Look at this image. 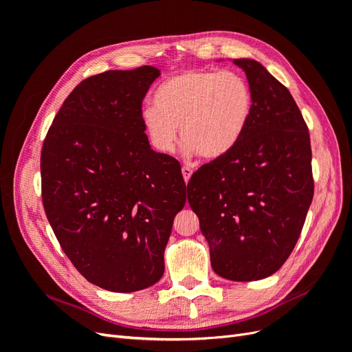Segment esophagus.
<instances>
[{
  "label": "esophagus",
  "mask_w": 352,
  "mask_h": 352,
  "mask_svg": "<svg viewBox=\"0 0 352 352\" xmlns=\"http://www.w3.org/2000/svg\"><path fill=\"white\" fill-rule=\"evenodd\" d=\"M192 173H194V170L190 168L189 166H184V167H182V175H184L185 182H188V180L190 179V176H192Z\"/></svg>",
  "instance_id": "esophagus-1"
}]
</instances>
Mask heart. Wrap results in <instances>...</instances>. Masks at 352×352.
I'll return each mask as SVG.
<instances>
[{
  "instance_id": "obj_1",
  "label": "heart",
  "mask_w": 352,
  "mask_h": 352,
  "mask_svg": "<svg viewBox=\"0 0 352 352\" xmlns=\"http://www.w3.org/2000/svg\"><path fill=\"white\" fill-rule=\"evenodd\" d=\"M153 105L142 113V122L158 151L175 150L179 126L186 154L217 160L228 155L247 132L254 95L236 72L186 70L158 85Z\"/></svg>"
}]
</instances>
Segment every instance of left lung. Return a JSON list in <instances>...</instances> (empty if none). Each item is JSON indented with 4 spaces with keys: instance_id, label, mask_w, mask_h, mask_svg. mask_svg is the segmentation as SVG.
<instances>
[{
    "instance_id": "obj_1",
    "label": "left lung",
    "mask_w": 352,
    "mask_h": 352,
    "mask_svg": "<svg viewBox=\"0 0 352 352\" xmlns=\"http://www.w3.org/2000/svg\"><path fill=\"white\" fill-rule=\"evenodd\" d=\"M254 95L241 142L201 166L188 182V201L221 278H269L289 257L314 194L308 127L291 92L263 65L236 58Z\"/></svg>"
}]
</instances>
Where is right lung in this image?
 Instances as JSON below:
<instances>
[{
    "label": "right lung",
    "mask_w": 352,
    "mask_h": 352,
    "mask_svg": "<svg viewBox=\"0 0 352 352\" xmlns=\"http://www.w3.org/2000/svg\"><path fill=\"white\" fill-rule=\"evenodd\" d=\"M158 76L142 66L82 80L42 145V202L60 247L85 279L111 292L162 279L186 202L179 162L145 135L142 100Z\"/></svg>",
    "instance_id": "add662e5"
}]
</instances>
